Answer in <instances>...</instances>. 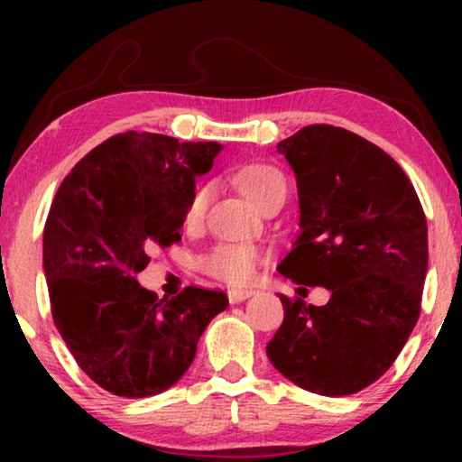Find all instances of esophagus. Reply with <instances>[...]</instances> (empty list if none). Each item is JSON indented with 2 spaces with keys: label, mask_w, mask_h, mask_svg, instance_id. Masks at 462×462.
Segmentation results:
<instances>
[{
  "label": "esophagus",
  "mask_w": 462,
  "mask_h": 462,
  "mask_svg": "<svg viewBox=\"0 0 462 462\" xmlns=\"http://www.w3.org/2000/svg\"><path fill=\"white\" fill-rule=\"evenodd\" d=\"M252 294H254V290L236 288V290H229V300L233 302V305H237V302H244L245 299H250Z\"/></svg>",
  "instance_id": "34e87169"
}]
</instances>
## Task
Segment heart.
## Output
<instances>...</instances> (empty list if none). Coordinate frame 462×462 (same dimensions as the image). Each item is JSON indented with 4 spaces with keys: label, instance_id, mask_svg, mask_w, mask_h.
<instances>
[{
    "label": "heart",
    "instance_id": "1",
    "mask_svg": "<svg viewBox=\"0 0 462 462\" xmlns=\"http://www.w3.org/2000/svg\"><path fill=\"white\" fill-rule=\"evenodd\" d=\"M236 182L245 198L263 210L269 201L280 198L288 191L286 176L267 163H252L237 170ZM208 199H210V187L201 185L191 193L185 208V223L198 225L204 218ZM261 263V250L250 244H218L208 254L199 258L201 269L229 283H248L256 273Z\"/></svg>",
    "mask_w": 462,
    "mask_h": 462
}]
</instances>
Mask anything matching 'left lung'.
I'll list each match as a JSON object with an SVG mask.
<instances>
[{"instance_id": "left-lung-1", "label": "left lung", "mask_w": 462, "mask_h": 462, "mask_svg": "<svg viewBox=\"0 0 462 462\" xmlns=\"http://www.w3.org/2000/svg\"><path fill=\"white\" fill-rule=\"evenodd\" d=\"M299 187L300 233L277 271L330 290L324 307L280 294L277 372L311 393H357L391 368L420 313L427 220L393 157L328 124L277 143Z\"/></svg>"}]
</instances>
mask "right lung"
<instances>
[{"label":"right lung","mask_w":462,"mask_h":462,"mask_svg":"<svg viewBox=\"0 0 462 462\" xmlns=\"http://www.w3.org/2000/svg\"><path fill=\"white\" fill-rule=\"evenodd\" d=\"M220 143L124 132L92 149L62 180L43 229L52 318L79 368L119 397H149L180 381L225 292L189 286L157 300L138 283L153 245L180 239L195 179Z\"/></svg>","instance_id":"right-lung-1"}]
</instances>
